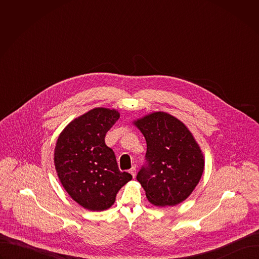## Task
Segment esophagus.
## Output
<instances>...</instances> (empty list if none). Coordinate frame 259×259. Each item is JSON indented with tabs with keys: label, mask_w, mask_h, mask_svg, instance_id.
I'll list each match as a JSON object with an SVG mask.
<instances>
[{
	"label": "esophagus",
	"mask_w": 259,
	"mask_h": 259,
	"mask_svg": "<svg viewBox=\"0 0 259 259\" xmlns=\"http://www.w3.org/2000/svg\"><path fill=\"white\" fill-rule=\"evenodd\" d=\"M129 172L131 173V175L133 176V177H135V175H136V167H132L130 170H129Z\"/></svg>",
	"instance_id": "esophagus-1"
}]
</instances>
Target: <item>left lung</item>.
I'll list each match as a JSON object with an SVG mask.
<instances>
[{"label":"left lung","mask_w":259,"mask_h":259,"mask_svg":"<svg viewBox=\"0 0 259 259\" xmlns=\"http://www.w3.org/2000/svg\"><path fill=\"white\" fill-rule=\"evenodd\" d=\"M146 141V166L136 178L155 206H175L187 200L202 177L205 160L194 135L180 120L165 112L133 122Z\"/></svg>","instance_id":"left-lung-1"}]
</instances>
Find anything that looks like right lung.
I'll use <instances>...</instances> for the list:
<instances>
[{"instance_id": "1", "label": "right lung", "mask_w": 259, "mask_h": 259, "mask_svg": "<svg viewBox=\"0 0 259 259\" xmlns=\"http://www.w3.org/2000/svg\"><path fill=\"white\" fill-rule=\"evenodd\" d=\"M119 118L115 108L90 109L68 123L55 145L54 165L62 187L90 211L112 207L117 193L132 179L131 174L119 170L115 153L104 142Z\"/></svg>"}]
</instances>
